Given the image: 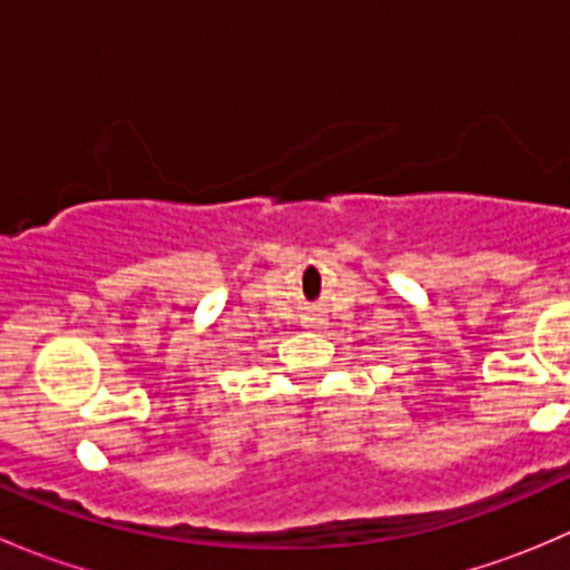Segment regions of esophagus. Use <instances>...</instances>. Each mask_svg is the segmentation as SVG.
I'll use <instances>...</instances> for the list:
<instances>
[{
	"instance_id": "esophagus-1",
	"label": "esophagus",
	"mask_w": 570,
	"mask_h": 570,
	"mask_svg": "<svg viewBox=\"0 0 570 570\" xmlns=\"http://www.w3.org/2000/svg\"><path fill=\"white\" fill-rule=\"evenodd\" d=\"M303 322H306V327H320L322 325V317H320V314H306V317H303Z\"/></svg>"
}]
</instances>
